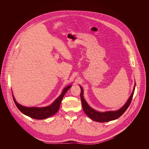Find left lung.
Instances as JSON below:
<instances>
[{
    "mask_svg": "<svg viewBox=\"0 0 149 149\" xmlns=\"http://www.w3.org/2000/svg\"><path fill=\"white\" fill-rule=\"evenodd\" d=\"M80 87L81 89V93H80V98L81 101V104L83 109L84 111L85 114L91 118L92 120L98 122H107L111 120H114L118 118L123 114L127 110L129 106L131 104L132 101V97L134 95V93L135 91V84L133 92L132 93L131 96L130 97L129 99H128L126 104L120 108L119 110L116 111H109L106 112H98L94 109H93L91 107L89 106L87 103L86 102L85 99L83 97V89Z\"/></svg>",
    "mask_w": 149,
    "mask_h": 149,
    "instance_id": "obj_1",
    "label": "left lung"
}]
</instances>
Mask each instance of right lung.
<instances>
[{"label": "right lung", "instance_id": "obj_1", "mask_svg": "<svg viewBox=\"0 0 149 149\" xmlns=\"http://www.w3.org/2000/svg\"><path fill=\"white\" fill-rule=\"evenodd\" d=\"M70 87H71V85H69L66 86L65 88H64L61 95L54 101V102L49 106L45 107L38 108V107H26L22 106L16 102L13 95V98L16 106L22 113L26 116H28L29 117L34 119L43 120V119L47 118L50 116H52L57 113V112L59 109L61 102L64 97V95L69 89Z\"/></svg>", "mask_w": 149, "mask_h": 149}]
</instances>
